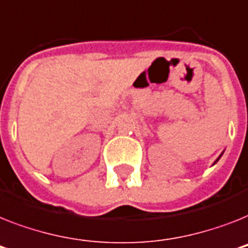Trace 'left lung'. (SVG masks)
Instances as JSON below:
<instances>
[{"label":"left lung","mask_w":248,"mask_h":248,"mask_svg":"<svg viewBox=\"0 0 248 248\" xmlns=\"http://www.w3.org/2000/svg\"><path fill=\"white\" fill-rule=\"evenodd\" d=\"M223 155V154H220V156H222ZM220 156H219V158L218 159H217V160H215V163H217V162H218V160H219V159H220Z\"/></svg>","instance_id":"8db88e82"}]
</instances>
